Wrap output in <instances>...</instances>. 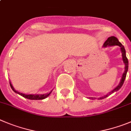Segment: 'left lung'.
Segmentation results:
<instances>
[{
    "instance_id": "left-lung-1",
    "label": "left lung",
    "mask_w": 131,
    "mask_h": 131,
    "mask_svg": "<svg viewBox=\"0 0 131 131\" xmlns=\"http://www.w3.org/2000/svg\"><path fill=\"white\" fill-rule=\"evenodd\" d=\"M111 45H118L119 47H121V51H122V57H123V62H124L125 65V71L123 74V76H122V80H121V81H120V83L119 84L118 86H117V87L115 88V89H114L112 92H110V93H114V92H116V91H117L118 90H119L121 88H122V86H123V82H124V81H125V78H126V75H127V71H128V67H129V62H128V59L125 54V49L124 47L123 46V45L119 41L118 39H117L116 37L111 36V37H110V38H108V39H106V41L105 42V43H104L103 47H106L111 46ZM108 95L109 94L106 95L104 96V97H103L99 98V99H104V98L108 97Z\"/></svg>"
}]
</instances>
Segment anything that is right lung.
I'll return each instance as SVG.
<instances>
[{"mask_svg": "<svg viewBox=\"0 0 131 131\" xmlns=\"http://www.w3.org/2000/svg\"><path fill=\"white\" fill-rule=\"evenodd\" d=\"M9 85H10L12 89L13 90V91H14V92L18 93V94H19L20 95L23 96V97L26 98V99H31V100H40V99H45V98L47 97L48 96L51 94V92H52V90L49 93H46V94H43V95H34V94L26 95V94H24V93H20V92H18L17 91L15 90L14 88V87H13L12 85L11 84L10 82H9Z\"/></svg>", "mask_w": 131, "mask_h": 131, "instance_id": "add662e5", "label": "right lung"}]
</instances>
